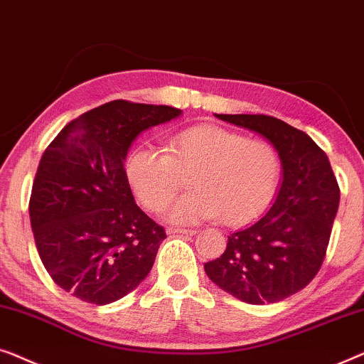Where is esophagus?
Wrapping results in <instances>:
<instances>
[{"label":"esophagus","mask_w":364,"mask_h":364,"mask_svg":"<svg viewBox=\"0 0 364 364\" xmlns=\"http://www.w3.org/2000/svg\"><path fill=\"white\" fill-rule=\"evenodd\" d=\"M166 232L168 234H184V235L196 234V231H194V229H183V228H168Z\"/></svg>","instance_id":"34e87169"}]
</instances>
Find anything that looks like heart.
<instances>
[{
  "label": "heart",
  "mask_w": 364,
  "mask_h": 364,
  "mask_svg": "<svg viewBox=\"0 0 364 364\" xmlns=\"http://www.w3.org/2000/svg\"><path fill=\"white\" fill-rule=\"evenodd\" d=\"M125 175L148 211H161L191 175V191L166 209L171 224H194L221 216L242 226L267 208L280 180V158L265 140L247 138L223 127L183 130L166 143V153L150 146L130 153Z\"/></svg>",
  "instance_id": "1"
}]
</instances>
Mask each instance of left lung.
<instances>
[{"label": "left lung", "mask_w": 364, "mask_h": 364, "mask_svg": "<svg viewBox=\"0 0 364 364\" xmlns=\"http://www.w3.org/2000/svg\"><path fill=\"white\" fill-rule=\"evenodd\" d=\"M216 117L272 143L282 161V184L269 211L229 235L221 257L204 264V270L235 299L275 304L309 285L320 270L340 188L328 156L305 132L269 115Z\"/></svg>", "instance_id": "obj_1"}]
</instances>
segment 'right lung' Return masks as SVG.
Returning <instances> with one entry per match:
<instances>
[{
    "mask_svg": "<svg viewBox=\"0 0 364 364\" xmlns=\"http://www.w3.org/2000/svg\"><path fill=\"white\" fill-rule=\"evenodd\" d=\"M180 115L175 107L114 100L69 122L46 148L29 218L39 257L60 289L107 305L150 274L166 234L136 206L124 161L141 132Z\"/></svg>",
    "mask_w": 364,
    "mask_h": 364,
    "instance_id": "right-lung-1",
    "label": "right lung"
}]
</instances>
